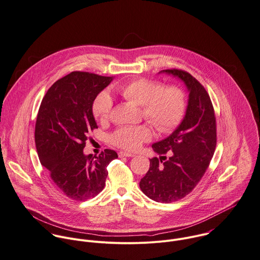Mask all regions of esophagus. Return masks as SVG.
Wrapping results in <instances>:
<instances>
[{
  "label": "esophagus",
  "instance_id": "obj_1",
  "mask_svg": "<svg viewBox=\"0 0 260 260\" xmlns=\"http://www.w3.org/2000/svg\"><path fill=\"white\" fill-rule=\"evenodd\" d=\"M118 156H119V157H134L135 155L132 154V153H128V152H123V151H121V152L118 153Z\"/></svg>",
  "mask_w": 260,
  "mask_h": 260
}]
</instances>
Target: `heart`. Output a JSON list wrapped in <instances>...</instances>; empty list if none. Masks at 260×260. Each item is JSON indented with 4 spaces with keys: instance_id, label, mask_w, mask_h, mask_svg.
Masks as SVG:
<instances>
[{
    "instance_id": "1",
    "label": "heart",
    "mask_w": 260,
    "mask_h": 260,
    "mask_svg": "<svg viewBox=\"0 0 260 260\" xmlns=\"http://www.w3.org/2000/svg\"><path fill=\"white\" fill-rule=\"evenodd\" d=\"M124 99L141 106L142 116L158 132L167 134L181 122L185 108L184 91L176 85H165L158 80L134 79L116 89ZM113 102L109 94L100 93L94 100L92 111L100 122L109 120ZM152 132L147 125L121 126L110 136V142L127 151L138 150L144 142L150 141Z\"/></svg>"
}]
</instances>
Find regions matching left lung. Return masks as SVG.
Wrapping results in <instances>:
<instances>
[{
	"instance_id": "8db88e82",
	"label": "left lung",
	"mask_w": 260,
	"mask_h": 260,
	"mask_svg": "<svg viewBox=\"0 0 260 260\" xmlns=\"http://www.w3.org/2000/svg\"><path fill=\"white\" fill-rule=\"evenodd\" d=\"M163 72L185 83L188 105L174 133L152 146L162 157L150 159V169L140 187L151 200L168 204L189 194L205 175L217 145V122L210 95L194 77L178 69Z\"/></svg>"
}]
</instances>
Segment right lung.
Wrapping results in <instances>:
<instances>
[{
	"label": "right lung",
	"mask_w": 260,
	"mask_h": 260,
	"mask_svg": "<svg viewBox=\"0 0 260 260\" xmlns=\"http://www.w3.org/2000/svg\"><path fill=\"white\" fill-rule=\"evenodd\" d=\"M111 81V77L72 72L51 85L38 109L34 139L39 161L54 185L75 201L102 191L106 167L117 158L109 149L97 157L83 153L90 133L97 128L93 102Z\"/></svg>",
	"instance_id": "1"
}]
</instances>
